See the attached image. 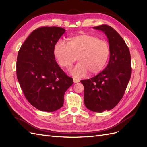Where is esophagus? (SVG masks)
<instances>
[{
	"mask_svg": "<svg viewBox=\"0 0 147 147\" xmlns=\"http://www.w3.org/2000/svg\"><path fill=\"white\" fill-rule=\"evenodd\" d=\"M73 80H74V82L75 83H78V82H80V80H78V79H76V78H74V79H73Z\"/></svg>",
	"mask_w": 147,
	"mask_h": 147,
	"instance_id": "esophagus-1",
	"label": "esophagus"
}]
</instances>
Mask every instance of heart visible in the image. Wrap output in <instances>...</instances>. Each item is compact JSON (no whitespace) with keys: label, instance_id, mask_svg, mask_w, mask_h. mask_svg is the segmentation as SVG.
Returning <instances> with one entry per match:
<instances>
[{"label":"heart","instance_id":"obj_1","mask_svg":"<svg viewBox=\"0 0 147 147\" xmlns=\"http://www.w3.org/2000/svg\"><path fill=\"white\" fill-rule=\"evenodd\" d=\"M53 55L58 64L65 69L70 68L78 58L79 63L69 72L74 77L81 78L88 72L94 75L104 68L110 55V48L104 40L81 34L69 37L67 45L60 41L56 42Z\"/></svg>","mask_w":147,"mask_h":147}]
</instances>
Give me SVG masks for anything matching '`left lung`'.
I'll use <instances>...</instances> for the list:
<instances>
[{
	"instance_id": "8db88e82",
	"label": "left lung",
	"mask_w": 147,
	"mask_h": 147,
	"mask_svg": "<svg viewBox=\"0 0 147 147\" xmlns=\"http://www.w3.org/2000/svg\"><path fill=\"white\" fill-rule=\"evenodd\" d=\"M92 28L106 35L110 59L103 71L81 83L84 86L86 108L92 112H103L113 109L122 99L131 76V55L123 38L113 28L105 24Z\"/></svg>"
}]
</instances>
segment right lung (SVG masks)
<instances>
[{"instance_id": "add662e5", "label": "right lung", "mask_w": 147, "mask_h": 147, "mask_svg": "<svg viewBox=\"0 0 147 147\" xmlns=\"http://www.w3.org/2000/svg\"><path fill=\"white\" fill-rule=\"evenodd\" d=\"M65 32L60 27L34 30L22 45L16 63V75L26 99L40 111L51 112L64 104V96L72 85L56 63L53 48Z\"/></svg>"}]
</instances>
